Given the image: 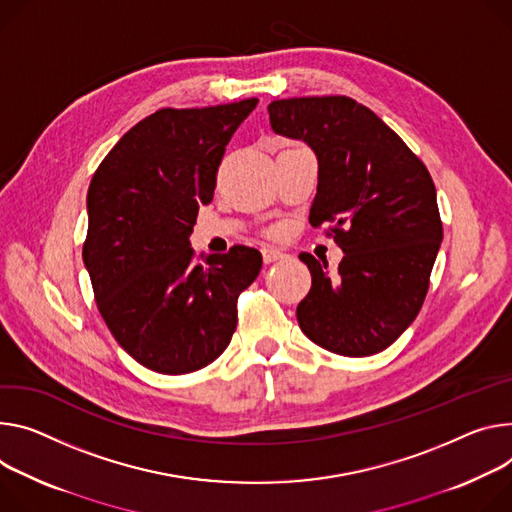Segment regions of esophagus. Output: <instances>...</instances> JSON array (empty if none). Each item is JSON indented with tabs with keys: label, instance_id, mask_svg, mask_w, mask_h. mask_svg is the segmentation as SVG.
I'll use <instances>...</instances> for the list:
<instances>
[{
	"label": "esophagus",
	"instance_id": "obj_1",
	"mask_svg": "<svg viewBox=\"0 0 512 512\" xmlns=\"http://www.w3.org/2000/svg\"><path fill=\"white\" fill-rule=\"evenodd\" d=\"M261 253H263V261H265V263H273V261H277V259H284V257H286L284 251L275 249V247H263Z\"/></svg>",
	"mask_w": 512,
	"mask_h": 512
}]
</instances>
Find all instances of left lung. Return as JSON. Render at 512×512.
I'll list each match as a JSON object with an SVG mask.
<instances>
[{"label":"left lung","mask_w":512,"mask_h":512,"mask_svg":"<svg viewBox=\"0 0 512 512\" xmlns=\"http://www.w3.org/2000/svg\"><path fill=\"white\" fill-rule=\"evenodd\" d=\"M277 134L318 157L310 224L329 222L343 249L337 273L300 253L312 286L296 316L304 335L345 357L390 347L421 312L443 222L429 169L369 108L347 96L290 98L267 106Z\"/></svg>","instance_id":"obj_1"}]
</instances>
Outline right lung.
Listing matches in <instances>:
<instances>
[{
    "label": "right lung",
    "instance_id": "add662e5",
    "mask_svg": "<svg viewBox=\"0 0 512 512\" xmlns=\"http://www.w3.org/2000/svg\"><path fill=\"white\" fill-rule=\"evenodd\" d=\"M257 102L157 110L91 177L83 263L98 310L120 347L159 374L198 371L228 347L237 300L261 271L257 249L235 245L202 263L188 241Z\"/></svg>",
    "mask_w": 512,
    "mask_h": 512
}]
</instances>
